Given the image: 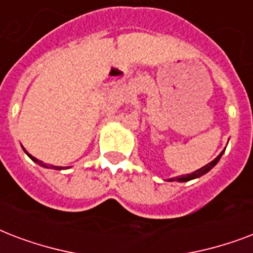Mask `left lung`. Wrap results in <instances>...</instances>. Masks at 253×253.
Segmentation results:
<instances>
[{
  "instance_id": "left-lung-1",
  "label": "left lung",
  "mask_w": 253,
  "mask_h": 253,
  "mask_svg": "<svg viewBox=\"0 0 253 253\" xmlns=\"http://www.w3.org/2000/svg\"><path fill=\"white\" fill-rule=\"evenodd\" d=\"M224 150H226V149H224ZM224 150H223V152H224ZM223 152H222V153H220V154H219L218 157L215 158L214 161H211L210 164H207L206 166H203V168H201V169L195 170V171H194V173H191V174H186V175H181V177L170 178L169 181L187 182V181H191V179H195V178H199V177H202V175H203V174L209 173V171H210V170L212 169V168H214V166L216 165V164H218V161H219V160H220V157H222Z\"/></svg>"
}]
</instances>
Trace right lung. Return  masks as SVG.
I'll return each mask as SVG.
<instances>
[{"label":"right lung","instance_id":"add662e5","mask_svg":"<svg viewBox=\"0 0 253 253\" xmlns=\"http://www.w3.org/2000/svg\"><path fill=\"white\" fill-rule=\"evenodd\" d=\"M25 152H26V150H25ZM26 154H27V156H29V157L31 158V160H33V161H34V162H37V164H38V165L43 166V168H47V166L44 165V164H43L42 161H39V160H37V158H35V157H33V156H31V154H29V153H27V152H26ZM51 168H52V166H51Z\"/></svg>","mask_w":253,"mask_h":253}]
</instances>
